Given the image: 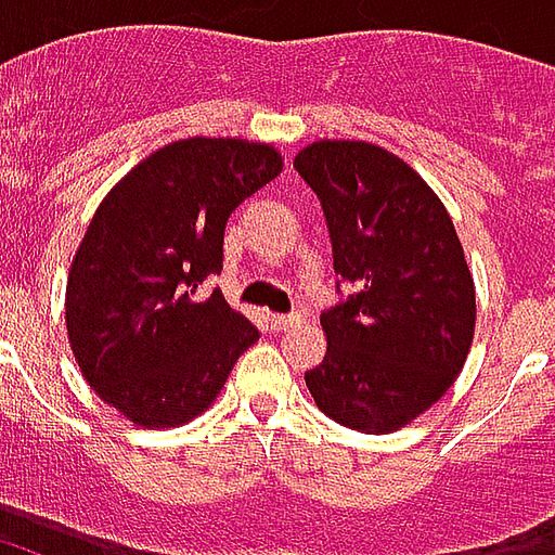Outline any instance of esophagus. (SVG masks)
Here are the masks:
<instances>
[{
  "label": "esophagus",
  "mask_w": 555,
  "mask_h": 555,
  "mask_svg": "<svg viewBox=\"0 0 555 555\" xmlns=\"http://www.w3.org/2000/svg\"><path fill=\"white\" fill-rule=\"evenodd\" d=\"M300 314H267V324L273 333H285V330H294V326H300Z\"/></svg>",
  "instance_id": "1"
}]
</instances>
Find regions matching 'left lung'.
<instances>
[{
  "instance_id": "left-lung-1",
  "label": "left lung",
  "mask_w": 555,
  "mask_h": 555,
  "mask_svg": "<svg viewBox=\"0 0 555 555\" xmlns=\"http://www.w3.org/2000/svg\"><path fill=\"white\" fill-rule=\"evenodd\" d=\"M294 169L321 198L333 270L350 285L321 314L326 357L306 386L345 428H404L446 396L476 333L452 217L404 159L369 142H314Z\"/></svg>"
}]
</instances>
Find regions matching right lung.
<instances>
[{"mask_svg":"<svg viewBox=\"0 0 555 555\" xmlns=\"http://www.w3.org/2000/svg\"><path fill=\"white\" fill-rule=\"evenodd\" d=\"M282 171L270 145L183 139L127 171L103 198L67 276V338L82 377L142 428H175L219 396L258 341L222 291L234 207Z\"/></svg>","mask_w":555,"mask_h":555,"instance_id":"add662e5","label":"right lung"}]
</instances>
